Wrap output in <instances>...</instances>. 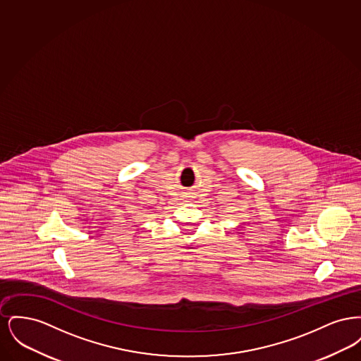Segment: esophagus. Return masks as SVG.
I'll return each instance as SVG.
<instances>
[{
    "mask_svg": "<svg viewBox=\"0 0 361 361\" xmlns=\"http://www.w3.org/2000/svg\"><path fill=\"white\" fill-rule=\"evenodd\" d=\"M183 197H184V199H193V197H195V192L187 190V192L183 193Z\"/></svg>",
    "mask_w": 361,
    "mask_h": 361,
    "instance_id": "obj_1",
    "label": "esophagus"
}]
</instances>
